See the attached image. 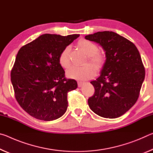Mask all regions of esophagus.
<instances>
[{"label":"esophagus","instance_id":"34e87169","mask_svg":"<svg viewBox=\"0 0 153 153\" xmlns=\"http://www.w3.org/2000/svg\"><path fill=\"white\" fill-rule=\"evenodd\" d=\"M83 84H84V82H77V86H78V87H81Z\"/></svg>","mask_w":153,"mask_h":153}]
</instances>
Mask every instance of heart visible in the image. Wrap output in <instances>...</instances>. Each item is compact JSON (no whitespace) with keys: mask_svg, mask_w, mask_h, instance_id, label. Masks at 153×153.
Masks as SVG:
<instances>
[{"mask_svg":"<svg viewBox=\"0 0 153 153\" xmlns=\"http://www.w3.org/2000/svg\"><path fill=\"white\" fill-rule=\"evenodd\" d=\"M77 46L86 55V60L84 63V66L72 67L66 72L67 76L71 79L85 80L94 76V70L99 72L105 65L106 57L105 54L98 51L97 44L86 39H80L77 42ZM59 63L64 69L70 66V48L65 47L59 55ZM88 63L90 65H86Z\"/></svg>","mask_w":153,"mask_h":153,"instance_id":"1","label":"heart"}]
</instances>
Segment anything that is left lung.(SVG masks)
Returning a JSON list of instances; mask_svg holds the SVG:
<instances>
[{
  "label": "left lung",
  "instance_id": "left-lung-1",
  "mask_svg": "<svg viewBox=\"0 0 153 153\" xmlns=\"http://www.w3.org/2000/svg\"><path fill=\"white\" fill-rule=\"evenodd\" d=\"M85 38L99 44L106 55L100 77L90 82L95 92L88 100L89 107L100 117H120L136 102L144 79L145 69L138 48L131 41L109 31Z\"/></svg>",
  "mask_w": 153,
  "mask_h": 153
}]
</instances>
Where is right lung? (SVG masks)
I'll use <instances>...</instances> for the list:
<instances>
[{"mask_svg":"<svg viewBox=\"0 0 153 153\" xmlns=\"http://www.w3.org/2000/svg\"><path fill=\"white\" fill-rule=\"evenodd\" d=\"M79 36L46 33L18 51L11 83L17 101L32 117L53 121L65 113L67 93L77 88V84L65 77L58 59L61 51Z\"/></svg>","mask_w":153,"mask_h":153,"instance_id":"add662e5","label":"right lung"}]
</instances>
